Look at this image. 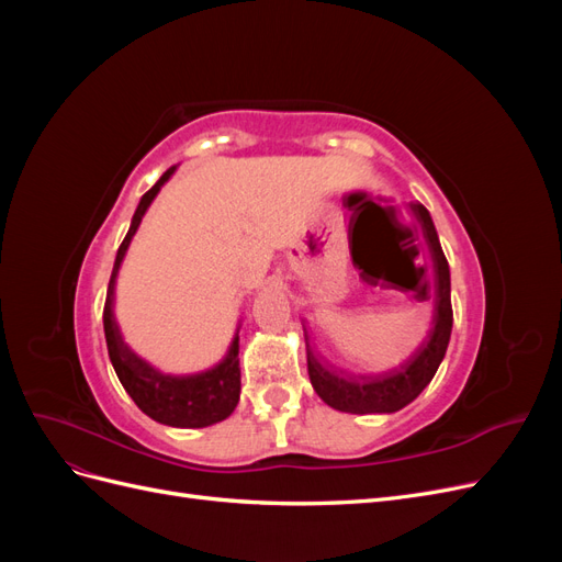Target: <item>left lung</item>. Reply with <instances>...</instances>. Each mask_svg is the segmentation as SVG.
<instances>
[{"mask_svg":"<svg viewBox=\"0 0 562 562\" xmlns=\"http://www.w3.org/2000/svg\"><path fill=\"white\" fill-rule=\"evenodd\" d=\"M417 223L422 227L424 241L429 246L434 283H424L419 300L434 297V328L422 347L401 368L384 372V375H339L337 370L321 366L316 356L307 349V370L316 394L335 411L370 415V413H396L411 401H415L427 386L443 361L450 333H452V302H450V267L440 248L438 234L429 211L422 203H411ZM424 271V267H422Z\"/></svg>","mask_w":562,"mask_h":562,"instance_id":"obj_1","label":"left lung"}]
</instances>
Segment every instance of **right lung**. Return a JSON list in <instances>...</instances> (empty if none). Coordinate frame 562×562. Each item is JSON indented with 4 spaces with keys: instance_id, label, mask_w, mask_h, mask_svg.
Masks as SVG:
<instances>
[{
    "instance_id": "right-lung-1",
    "label": "right lung",
    "mask_w": 562,
    "mask_h": 562,
    "mask_svg": "<svg viewBox=\"0 0 562 562\" xmlns=\"http://www.w3.org/2000/svg\"><path fill=\"white\" fill-rule=\"evenodd\" d=\"M176 166L157 180V184L147 190L138 203V209L133 213L128 234L124 236L122 246L116 250L114 269L108 285L105 310H103V326H105V339L110 361L114 366V372L122 386L128 391V396L135 401L145 415H149L155 422L168 424V427H182V429H201L209 424L223 422L234 413L236 403H239L241 391V368H239V335L234 337V342L227 351V356L215 368L199 372V375L187 378H171L161 375L151 366H147L143 359H138L126 345L112 316V300H114V281L119 274V267L126 255V248L133 239L135 229H138L145 211L149 209L151 199L157 196L161 184L173 176Z\"/></svg>"
}]
</instances>
